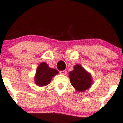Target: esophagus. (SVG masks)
Listing matches in <instances>:
<instances>
[{"instance_id":"34e87169","label":"esophagus","mask_w":123,"mask_h":123,"mask_svg":"<svg viewBox=\"0 0 123 123\" xmlns=\"http://www.w3.org/2000/svg\"><path fill=\"white\" fill-rule=\"evenodd\" d=\"M60 73L61 74H65L66 73V70H61V71L60 72Z\"/></svg>"}]
</instances>
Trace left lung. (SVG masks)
<instances>
[{
	"instance_id": "left-lung-1",
	"label": "left lung",
	"mask_w": 123,
	"mask_h": 123,
	"mask_svg": "<svg viewBox=\"0 0 123 123\" xmlns=\"http://www.w3.org/2000/svg\"><path fill=\"white\" fill-rule=\"evenodd\" d=\"M69 77L72 85L79 92L90 88L93 83L91 73L78 64L74 66L72 71L69 72Z\"/></svg>"
}]
</instances>
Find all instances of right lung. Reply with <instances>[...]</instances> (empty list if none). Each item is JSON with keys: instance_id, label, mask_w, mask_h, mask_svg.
<instances>
[{"instance_id": "obj_1", "label": "right lung", "mask_w": 123, "mask_h": 123, "mask_svg": "<svg viewBox=\"0 0 123 123\" xmlns=\"http://www.w3.org/2000/svg\"><path fill=\"white\" fill-rule=\"evenodd\" d=\"M58 71L51 68L46 62H42L38 66L34 79L35 83L39 87L49 84L54 76L58 74Z\"/></svg>"}]
</instances>
